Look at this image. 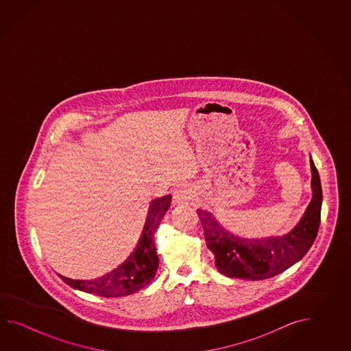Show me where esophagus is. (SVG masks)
I'll use <instances>...</instances> for the list:
<instances>
[{"mask_svg": "<svg viewBox=\"0 0 351 351\" xmlns=\"http://www.w3.org/2000/svg\"><path fill=\"white\" fill-rule=\"evenodd\" d=\"M192 191L186 186H180L176 192H174V202L177 204H183V203H188L192 199Z\"/></svg>", "mask_w": 351, "mask_h": 351, "instance_id": "obj_1", "label": "esophagus"}]
</instances>
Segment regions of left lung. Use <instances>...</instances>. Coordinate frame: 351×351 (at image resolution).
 <instances>
[{"instance_id":"8db88e82","label":"left lung","mask_w":351,"mask_h":351,"mask_svg":"<svg viewBox=\"0 0 351 351\" xmlns=\"http://www.w3.org/2000/svg\"><path fill=\"white\" fill-rule=\"evenodd\" d=\"M313 199L298 226L282 237L248 239L233 236L210 213L197 209L206 245L215 254L216 267L224 276L265 280L276 276L300 261L313 246L321 219L322 189L313 159Z\"/></svg>"}]
</instances>
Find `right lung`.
<instances>
[{
	"label": "right lung",
	"instance_id": "obj_1",
	"mask_svg": "<svg viewBox=\"0 0 351 351\" xmlns=\"http://www.w3.org/2000/svg\"><path fill=\"white\" fill-rule=\"evenodd\" d=\"M171 201L172 195L168 194L150 203L149 215L145 221L139 243L134 252L119 267L105 274L104 276L90 281L71 280L60 275L61 280L76 290L89 292L103 298L128 296L142 290L143 287L154 280L159 266L154 233L169 208Z\"/></svg>",
	"mask_w": 351,
	"mask_h": 351
}]
</instances>
